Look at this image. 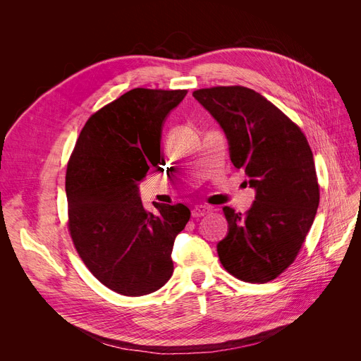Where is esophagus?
Returning <instances> with one entry per match:
<instances>
[{
	"label": "esophagus",
	"mask_w": 361,
	"mask_h": 361,
	"mask_svg": "<svg viewBox=\"0 0 361 361\" xmlns=\"http://www.w3.org/2000/svg\"><path fill=\"white\" fill-rule=\"evenodd\" d=\"M209 211H211V207L209 206H206V204H196L193 209H192V216L193 218H202V216H204L206 214H209Z\"/></svg>",
	"instance_id": "34e87169"
}]
</instances>
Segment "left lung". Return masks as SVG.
<instances>
[{
    "label": "left lung",
    "mask_w": 361,
    "mask_h": 361,
    "mask_svg": "<svg viewBox=\"0 0 361 361\" xmlns=\"http://www.w3.org/2000/svg\"><path fill=\"white\" fill-rule=\"evenodd\" d=\"M193 97L224 128L235 168L256 190L250 209L224 206L230 231L218 243L226 272L252 283L279 276L298 256L319 206L310 145L301 128L253 89L216 86Z\"/></svg>",
    "instance_id": "8db88e82"
}]
</instances>
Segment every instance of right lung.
Wrapping results in <instances>:
<instances>
[{"instance_id": "1", "label": "right lung", "mask_w": 361, "mask_h": 361, "mask_svg": "<svg viewBox=\"0 0 361 361\" xmlns=\"http://www.w3.org/2000/svg\"><path fill=\"white\" fill-rule=\"evenodd\" d=\"M187 90L136 87L89 117L66 173L68 233L86 268L121 295L155 293L173 275L174 240L190 219L183 203L139 196L147 173H162L161 131Z\"/></svg>"}]
</instances>
